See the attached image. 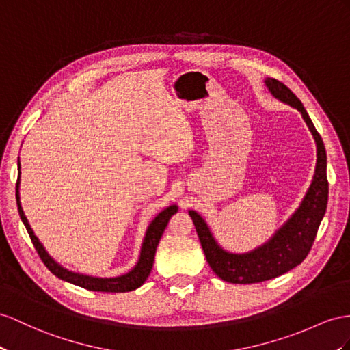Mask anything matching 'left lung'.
I'll return each mask as SVG.
<instances>
[{"label": "left lung", "instance_id": "left-lung-1", "mask_svg": "<svg viewBox=\"0 0 350 350\" xmlns=\"http://www.w3.org/2000/svg\"><path fill=\"white\" fill-rule=\"evenodd\" d=\"M265 83L276 98L291 105L301 112L309 130L317 142V168L300 207L291 219L276 232L272 239L265 245L256 248L252 253L232 254L223 250L213 238L207 223L198 213L191 210L189 216L193 220L196 234L200 237L205 258L223 281L232 284H256L280 276L300 265L309 254L315 241L321 220L324 217L328 201L327 180V154L315 125L304 109L299 97L291 90L275 78H267Z\"/></svg>", "mask_w": 350, "mask_h": 350}]
</instances>
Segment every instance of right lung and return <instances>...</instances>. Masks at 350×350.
Segmentation results:
<instances>
[{"mask_svg":"<svg viewBox=\"0 0 350 350\" xmlns=\"http://www.w3.org/2000/svg\"><path fill=\"white\" fill-rule=\"evenodd\" d=\"M21 168V164H17ZM19 178H21V170H19V177H17V183H16V201H17V210H19L21 219L23 221V225L28 230L29 238L32 241V244L37 250L38 256L41 257L42 263L47 266L49 271L56 275L60 280H64L66 282H70L78 286H83V288L92 290V291H103V293H125V291H131L136 290L139 286L146 281V278L149 276L152 266H154V258L157 253V247L159 244V239L164 234V229L168 225V220L172 219L174 213H177V205H170L165 210L161 211L158 216L150 221V225L146 230L145 239H143V245H142V252L137 265L134 266L129 273L116 276V278H94V276H88L83 273H75L70 272L68 269L62 267L59 263H56L53 258L49 256V253L44 250L38 238L33 235V232L29 226L28 219H26L25 213L22 210L21 205V196H19Z\"/></svg>","mask_w":350,"mask_h":350,"instance_id":"obj_1","label":"right lung"}]
</instances>
